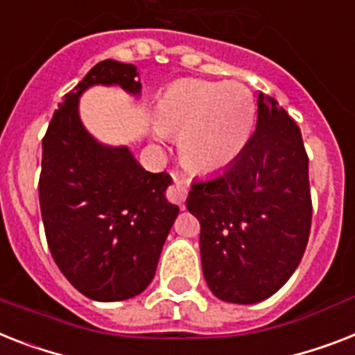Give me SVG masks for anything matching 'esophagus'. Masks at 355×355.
Wrapping results in <instances>:
<instances>
[{"label":"esophagus","instance_id":"34e87169","mask_svg":"<svg viewBox=\"0 0 355 355\" xmlns=\"http://www.w3.org/2000/svg\"><path fill=\"white\" fill-rule=\"evenodd\" d=\"M173 180H175V184L169 187L168 197L171 202L178 204V206H182L187 198V182L184 180L182 177H180V175H173Z\"/></svg>","mask_w":355,"mask_h":355}]
</instances>
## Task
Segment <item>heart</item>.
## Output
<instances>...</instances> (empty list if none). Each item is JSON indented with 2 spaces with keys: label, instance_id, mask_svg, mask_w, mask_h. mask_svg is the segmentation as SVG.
<instances>
[{
  "label": "heart",
  "instance_id": "b5f03b06",
  "mask_svg": "<svg viewBox=\"0 0 355 355\" xmlns=\"http://www.w3.org/2000/svg\"><path fill=\"white\" fill-rule=\"evenodd\" d=\"M255 105L237 82H178L164 91L155 111L158 135L178 138L180 158L193 171L227 168L252 137Z\"/></svg>",
  "mask_w": 355,
  "mask_h": 355
}]
</instances>
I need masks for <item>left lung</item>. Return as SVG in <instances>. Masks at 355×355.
<instances>
[{
	"instance_id": "8db88e82",
	"label": "left lung",
	"mask_w": 355,
	"mask_h": 355,
	"mask_svg": "<svg viewBox=\"0 0 355 355\" xmlns=\"http://www.w3.org/2000/svg\"><path fill=\"white\" fill-rule=\"evenodd\" d=\"M257 128L223 171L193 180L186 200L200 223V259L215 297L255 304L292 277L306 250L312 200L301 129L268 94Z\"/></svg>"
}]
</instances>
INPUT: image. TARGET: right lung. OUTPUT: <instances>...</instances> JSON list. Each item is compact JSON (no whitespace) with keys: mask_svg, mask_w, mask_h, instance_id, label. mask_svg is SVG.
I'll return each mask as SVG.
<instances>
[{"mask_svg":"<svg viewBox=\"0 0 355 355\" xmlns=\"http://www.w3.org/2000/svg\"><path fill=\"white\" fill-rule=\"evenodd\" d=\"M137 67L96 63L58 103L43 138L40 207L49 250L85 297L125 301L155 277L178 206L166 198L168 173H149L128 146H105L85 129L80 98L94 85L140 98Z\"/></svg>","mask_w":355,"mask_h":355,"instance_id":"right-lung-1","label":"right lung"}]
</instances>
